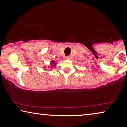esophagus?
I'll return each instance as SVG.
<instances>
[{
	"instance_id": "esophagus-1",
	"label": "esophagus",
	"mask_w": 127,
	"mask_h": 127,
	"mask_svg": "<svg viewBox=\"0 0 127 127\" xmlns=\"http://www.w3.org/2000/svg\"><path fill=\"white\" fill-rule=\"evenodd\" d=\"M71 57L69 56L66 57V59H67V60H71Z\"/></svg>"
}]
</instances>
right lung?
Masks as SVG:
<instances>
[{
  "label": "right lung",
  "mask_w": 127,
  "mask_h": 127,
  "mask_svg": "<svg viewBox=\"0 0 127 127\" xmlns=\"http://www.w3.org/2000/svg\"><path fill=\"white\" fill-rule=\"evenodd\" d=\"M56 63H55V62L54 61H52L51 62V68L52 67H55V66H56Z\"/></svg>",
  "instance_id": "add662e5"
}]
</instances>
